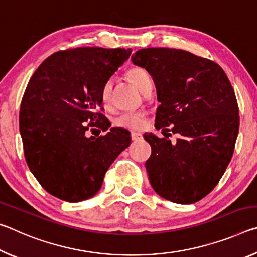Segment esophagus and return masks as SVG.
I'll use <instances>...</instances> for the list:
<instances>
[{
	"mask_svg": "<svg viewBox=\"0 0 257 257\" xmlns=\"http://www.w3.org/2000/svg\"><path fill=\"white\" fill-rule=\"evenodd\" d=\"M142 138H143V135H142V134L132 133V139H133V142H138V141H141Z\"/></svg>",
	"mask_w": 257,
	"mask_h": 257,
	"instance_id": "esophagus-1",
	"label": "esophagus"
}]
</instances>
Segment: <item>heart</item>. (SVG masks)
<instances>
[{
  "instance_id": "obj_1",
  "label": "heart",
  "mask_w": 257,
  "mask_h": 257,
  "mask_svg": "<svg viewBox=\"0 0 257 257\" xmlns=\"http://www.w3.org/2000/svg\"><path fill=\"white\" fill-rule=\"evenodd\" d=\"M127 78L130 82L137 87L143 93L147 87L152 85V79L144 68L132 67L128 69ZM112 95V82L106 81L101 90V101L103 105L107 106L111 103ZM113 124L116 128L132 130V132H139L143 130L146 124V114L144 112H127L122 113L114 118Z\"/></svg>"
}]
</instances>
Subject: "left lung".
Segmentation results:
<instances>
[{
    "mask_svg": "<svg viewBox=\"0 0 257 257\" xmlns=\"http://www.w3.org/2000/svg\"><path fill=\"white\" fill-rule=\"evenodd\" d=\"M132 61L154 80L161 103L155 127L179 135L173 144L144 135L152 147L145 163L151 185L173 203L201 201L219 184L233 154L239 108L232 86L214 61L184 50L143 49Z\"/></svg>",
    "mask_w": 257,
    "mask_h": 257,
    "instance_id": "left-lung-1",
    "label": "left lung"
}]
</instances>
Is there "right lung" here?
Segmentation results:
<instances>
[{"instance_id":"right-lung-1","label":"right lung","mask_w":257,"mask_h":257,"mask_svg":"<svg viewBox=\"0 0 257 257\" xmlns=\"http://www.w3.org/2000/svg\"><path fill=\"white\" fill-rule=\"evenodd\" d=\"M130 54L125 49L62 50L30 78L19 112L24 154L35 178L53 196L70 203L93 197L113 161L130 145L124 129L85 135L111 127L101 90Z\"/></svg>"}]
</instances>
